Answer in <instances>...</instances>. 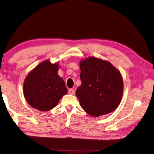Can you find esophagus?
Wrapping results in <instances>:
<instances>
[{
    "mask_svg": "<svg viewBox=\"0 0 154 154\" xmlns=\"http://www.w3.org/2000/svg\"><path fill=\"white\" fill-rule=\"evenodd\" d=\"M68 93L70 94V95H74L75 91L74 89H69L68 90Z\"/></svg>",
    "mask_w": 154,
    "mask_h": 154,
    "instance_id": "34e87169",
    "label": "esophagus"
}]
</instances>
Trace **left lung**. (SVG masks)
<instances>
[{
  "instance_id": "left-lung-1",
  "label": "left lung",
  "mask_w": 154,
  "mask_h": 154,
  "mask_svg": "<svg viewBox=\"0 0 154 154\" xmlns=\"http://www.w3.org/2000/svg\"><path fill=\"white\" fill-rule=\"evenodd\" d=\"M80 68L82 84L75 95L82 108L93 117L114 111L123 94L120 72L109 61L93 57L80 61Z\"/></svg>"
}]
</instances>
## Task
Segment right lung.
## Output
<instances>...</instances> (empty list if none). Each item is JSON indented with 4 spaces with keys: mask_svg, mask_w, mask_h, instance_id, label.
<instances>
[{
    "mask_svg": "<svg viewBox=\"0 0 154 154\" xmlns=\"http://www.w3.org/2000/svg\"><path fill=\"white\" fill-rule=\"evenodd\" d=\"M59 63L44 61L29 73L24 80L23 95L31 107L47 112L57 105L67 93L63 80L58 75Z\"/></svg>",
    "mask_w": 154,
    "mask_h": 154,
    "instance_id": "obj_1",
    "label": "right lung"
}]
</instances>
